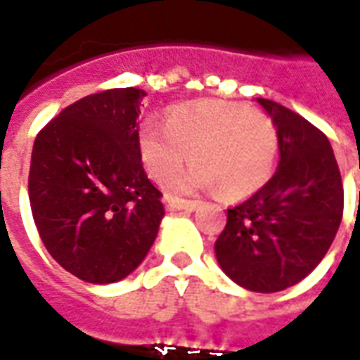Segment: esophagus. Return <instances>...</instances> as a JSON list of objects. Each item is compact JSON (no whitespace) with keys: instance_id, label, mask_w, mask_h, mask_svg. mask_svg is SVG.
<instances>
[{"instance_id":"esophagus-1","label":"esophagus","mask_w":360,"mask_h":360,"mask_svg":"<svg viewBox=\"0 0 360 360\" xmlns=\"http://www.w3.org/2000/svg\"><path fill=\"white\" fill-rule=\"evenodd\" d=\"M200 200H185V198H167L169 210H188L193 212L198 208Z\"/></svg>"}]
</instances>
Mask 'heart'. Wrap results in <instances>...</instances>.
<instances>
[{
  "label": "heart",
  "instance_id": "heart-1",
  "mask_svg": "<svg viewBox=\"0 0 360 360\" xmlns=\"http://www.w3.org/2000/svg\"><path fill=\"white\" fill-rule=\"evenodd\" d=\"M278 131L266 113L245 103L206 100L173 108L165 125H144L139 134L150 175L167 183L191 154L193 167L177 188H214L243 198L262 188L278 158Z\"/></svg>",
  "mask_w": 360,
  "mask_h": 360
}]
</instances>
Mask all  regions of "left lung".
<instances>
[{"mask_svg":"<svg viewBox=\"0 0 360 360\" xmlns=\"http://www.w3.org/2000/svg\"><path fill=\"white\" fill-rule=\"evenodd\" d=\"M257 102L278 131V169L258 193L227 210L214 250L237 285L276 293L307 278L332 247L343 216V185L322 131L271 100Z\"/></svg>","mask_w":360,"mask_h":360,"instance_id":"1","label":"left lung"}]
</instances>
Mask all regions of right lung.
I'll return each instance as SVG.
<instances>
[{"instance_id":"obj_1","label":"right lung","mask_w":360,"mask_h":360,"mask_svg":"<svg viewBox=\"0 0 360 360\" xmlns=\"http://www.w3.org/2000/svg\"><path fill=\"white\" fill-rule=\"evenodd\" d=\"M144 96L133 86L86 96L34 141L28 198L36 229L51 258L89 283L136 270L164 218L139 148Z\"/></svg>"}]
</instances>
